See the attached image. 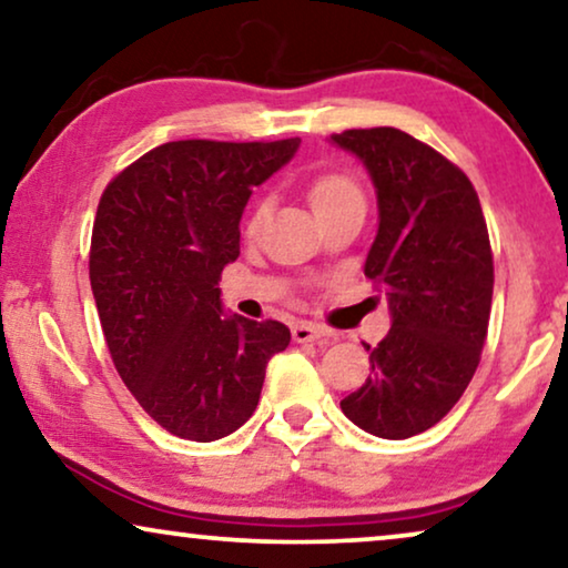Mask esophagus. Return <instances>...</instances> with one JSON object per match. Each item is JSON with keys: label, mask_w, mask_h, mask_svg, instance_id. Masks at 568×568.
<instances>
[{"label": "esophagus", "mask_w": 568, "mask_h": 568, "mask_svg": "<svg viewBox=\"0 0 568 568\" xmlns=\"http://www.w3.org/2000/svg\"><path fill=\"white\" fill-rule=\"evenodd\" d=\"M328 336V331L323 328V325L317 323H297L292 328V338L297 341V344H307V341H317V338H325Z\"/></svg>", "instance_id": "34e87169"}]
</instances>
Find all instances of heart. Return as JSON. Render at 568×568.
<instances>
[{"instance_id":"obj_1","label":"heart","mask_w":568,"mask_h":568,"mask_svg":"<svg viewBox=\"0 0 568 568\" xmlns=\"http://www.w3.org/2000/svg\"><path fill=\"white\" fill-rule=\"evenodd\" d=\"M307 196H310V204L315 209V214L321 216L325 212H331V209H338L341 204H346V201L362 199V191L354 178H348L346 173H323L310 183ZM263 214H266V204L255 206V212L251 216V227H258Z\"/></svg>"}]
</instances>
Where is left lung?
Listing matches in <instances>:
<instances>
[{
    "label": "left lung",
    "instance_id": "left-lung-1",
    "mask_svg": "<svg viewBox=\"0 0 568 568\" xmlns=\"http://www.w3.org/2000/svg\"><path fill=\"white\" fill-rule=\"evenodd\" d=\"M333 144L375 183L379 224L364 276L385 292L390 331L372 375L341 400L348 422L383 439L432 429L476 375L494 294V258L478 193L460 168L393 126L348 129Z\"/></svg>",
    "mask_w": 568,
    "mask_h": 568
}]
</instances>
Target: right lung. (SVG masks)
I'll return each mask as SVG.
<instances>
[{
    "label": "right lung",
    "instance_id": "1",
    "mask_svg": "<svg viewBox=\"0 0 568 568\" xmlns=\"http://www.w3.org/2000/svg\"><path fill=\"white\" fill-rule=\"evenodd\" d=\"M297 150L300 139L168 142L100 196L90 284L108 352L139 406L175 437L214 442L240 429L268 359L290 346L284 323L224 313L220 278L240 255L253 189Z\"/></svg>",
    "mask_w": 568,
    "mask_h": 568
}]
</instances>
